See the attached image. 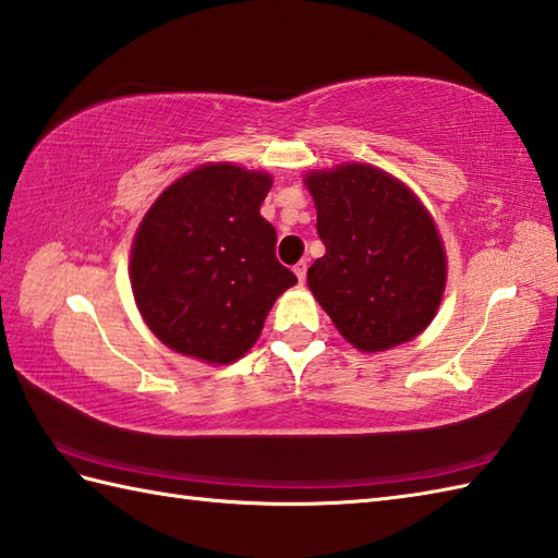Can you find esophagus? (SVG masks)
Here are the masks:
<instances>
[{"label": "esophagus", "instance_id": "34e87169", "mask_svg": "<svg viewBox=\"0 0 558 558\" xmlns=\"http://www.w3.org/2000/svg\"><path fill=\"white\" fill-rule=\"evenodd\" d=\"M293 271H295V277H299V281L303 283V281H305V275H308V265H305V263H299V265L293 267Z\"/></svg>", "mask_w": 558, "mask_h": 558}]
</instances>
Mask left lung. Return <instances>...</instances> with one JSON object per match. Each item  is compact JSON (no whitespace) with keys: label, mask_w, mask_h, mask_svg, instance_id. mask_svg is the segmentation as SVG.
Returning a JSON list of instances; mask_svg holds the SVG:
<instances>
[{"label":"left lung","mask_w":558,"mask_h":558,"mask_svg":"<svg viewBox=\"0 0 558 558\" xmlns=\"http://www.w3.org/2000/svg\"><path fill=\"white\" fill-rule=\"evenodd\" d=\"M325 255L308 287L349 344L385 351L434 320L448 263L424 204L400 180L366 163L305 175Z\"/></svg>","instance_id":"8db88e82"}]
</instances>
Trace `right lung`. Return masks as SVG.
<instances>
[{
	"mask_svg": "<svg viewBox=\"0 0 558 558\" xmlns=\"http://www.w3.org/2000/svg\"><path fill=\"white\" fill-rule=\"evenodd\" d=\"M271 178L207 163L161 192L136 229L130 281L151 332L178 354L233 363L263 332L295 275L259 216Z\"/></svg>",
	"mask_w": 558,
	"mask_h": 558,
	"instance_id": "1",
	"label": "right lung"
}]
</instances>
